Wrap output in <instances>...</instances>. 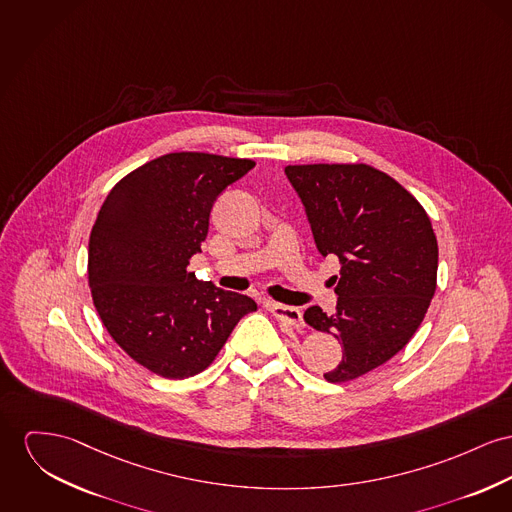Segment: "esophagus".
<instances>
[{
  "label": "esophagus",
  "instance_id": "1",
  "mask_svg": "<svg viewBox=\"0 0 512 512\" xmlns=\"http://www.w3.org/2000/svg\"><path fill=\"white\" fill-rule=\"evenodd\" d=\"M270 310H272L275 320H279L285 326H291V328L303 326V312L297 307H285V305L270 303Z\"/></svg>",
  "mask_w": 512,
  "mask_h": 512
}]
</instances>
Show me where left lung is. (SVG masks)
<instances>
[{
    "label": "left lung",
    "mask_w": 512,
    "mask_h": 512,
    "mask_svg": "<svg viewBox=\"0 0 512 512\" xmlns=\"http://www.w3.org/2000/svg\"><path fill=\"white\" fill-rule=\"evenodd\" d=\"M285 176L318 252L340 258L336 312L310 307L305 322L343 343L324 378L345 382L392 359L423 322L437 289V237L408 190L369 165H295Z\"/></svg>",
    "instance_id": "left-lung-1"
}]
</instances>
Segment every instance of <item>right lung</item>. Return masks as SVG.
<instances>
[{
    "mask_svg": "<svg viewBox=\"0 0 512 512\" xmlns=\"http://www.w3.org/2000/svg\"><path fill=\"white\" fill-rule=\"evenodd\" d=\"M254 161L169 153L124 176L89 239V287L104 328L155 375H198L256 303L188 272L217 196Z\"/></svg>",
    "mask_w": 512,
    "mask_h": 512,
    "instance_id": "add662e5",
    "label": "right lung"
}]
</instances>
